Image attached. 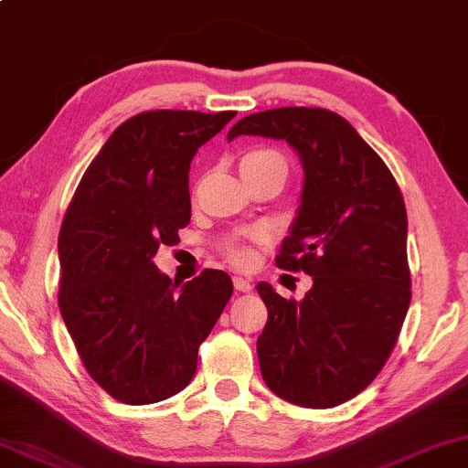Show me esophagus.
Listing matches in <instances>:
<instances>
[{"label":"esophagus","instance_id":"esophagus-1","mask_svg":"<svg viewBox=\"0 0 468 468\" xmlns=\"http://www.w3.org/2000/svg\"><path fill=\"white\" fill-rule=\"evenodd\" d=\"M233 284H235V289L241 291V292H248V291H252V280H250V278H241V276H235V278H233Z\"/></svg>","mask_w":468,"mask_h":468}]
</instances>
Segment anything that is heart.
<instances>
[{"label":"heart","instance_id":"heart-1","mask_svg":"<svg viewBox=\"0 0 468 468\" xmlns=\"http://www.w3.org/2000/svg\"><path fill=\"white\" fill-rule=\"evenodd\" d=\"M270 169H286L284 158L278 152H273V149H250V152H246L239 158V173L244 179L259 176V173H265ZM248 239L257 241L259 244V241L267 239V235H265V230L257 229V230H250V233H248ZM227 254H229V259L238 265H250L254 259L252 248L246 244H239V241L230 244L227 248Z\"/></svg>","mask_w":468,"mask_h":468}]
</instances>
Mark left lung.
Wrapping results in <instances>:
<instances>
[{"label":"left lung","mask_w":468,"mask_h":468,"mask_svg":"<svg viewBox=\"0 0 468 468\" xmlns=\"http://www.w3.org/2000/svg\"><path fill=\"white\" fill-rule=\"evenodd\" d=\"M241 134L286 141L297 152L302 192L276 265L313 276L302 302L257 284L267 306L257 340L261 375L299 407H338L381 372L409 310L400 188L357 130L327 109L261 111L227 139Z\"/></svg>","instance_id":"8db88e82"}]
</instances>
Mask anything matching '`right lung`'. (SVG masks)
<instances>
[{
	"instance_id": "add662e5",
	"label": "right lung",
	"mask_w": 468,
	"mask_h": 468,
	"mask_svg": "<svg viewBox=\"0 0 468 468\" xmlns=\"http://www.w3.org/2000/svg\"><path fill=\"white\" fill-rule=\"evenodd\" d=\"M233 111H147L123 122L80 179L59 230V310L87 372L126 404L176 396L233 292L205 270L179 284L154 263L190 222V162Z\"/></svg>"
}]
</instances>
